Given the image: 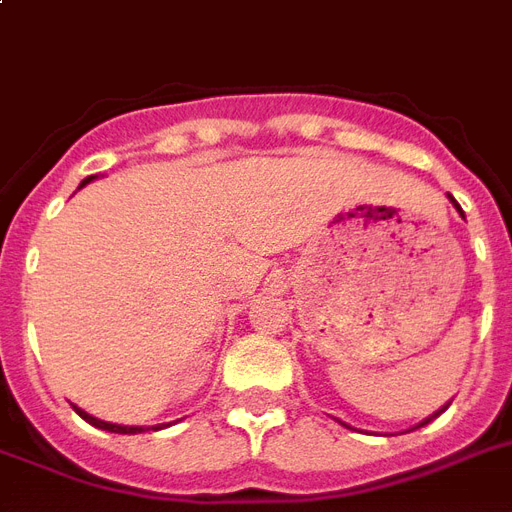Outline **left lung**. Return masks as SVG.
Listing matches in <instances>:
<instances>
[{
    "label": "left lung",
    "mask_w": 512,
    "mask_h": 512,
    "mask_svg": "<svg viewBox=\"0 0 512 512\" xmlns=\"http://www.w3.org/2000/svg\"><path fill=\"white\" fill-rule=\"evenodd\" d=\"M452 201H454V199H452ZM457 209H460V204H457ZM460 212H462V209H460ZM446 406H449V404H446ZM446 406H444V409H446ZM444 409H441V412H444ZM441 412H436V414H433V417H438V414H441ZM433 417H428V420H425V422H420V425H417V428H422V425H428V422L433 420Z\"/></svg>",
    "instance_id": "left-lung-1"
}]
</instances>
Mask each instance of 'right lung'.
<instances>
[{
  "mask_svg": "<svg viewBox=\"0 0 512 512\" xmlns=\"http://www.w3.org/2000/svg\"><path fill=\"white\" fill-rule=\"evenodd\" d=\"M90 180H92V177H87V180H84L82 185H87V183H90ZM74 409H76V414H79V417H82V420H87V422H90V425H95V428L111 430V433H143V428H127V425H114V422L95 420V417H92V414L82 412V409H79V406H74Z\"/></svg>",
  "mask_w": 512,
  "mask_h": 512,
  "instance_id": "1",
  "label": "right lung"
}]
</instances>
